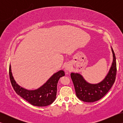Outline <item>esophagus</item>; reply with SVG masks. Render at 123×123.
Masks as SVG:
<instances>
[{
    "label": "esophagus",
    "mask_w": 123,
    "mask_h": 123,
    "mask_svg": "<svg viewBox=\"0 0 123 123\" xmlns=\"http://www.w3.org/2000/svg\"><path fill=\"white\" fill-rule=\"evenodd\" d=\"M72 69V65L70 63H67L66 66H65V69H66V71H70Z\"/></svg>",
    "instance_id": "34e87169"
}]
</instances>
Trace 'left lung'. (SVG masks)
<instances>
[{"mask_svg": "<svg viewBox=\"0 0 123 123\" xmlns=\"http://www.w3.org/2000/svg\"><path fill=\"white\" fill-rule=\"evenodd\" d=\"M113 62L108 74L103 81L97 84H90L79 74L71 73V78L74 83L75 93L80 100L92 103L100 100L107 93L116 79L117 72L116 57L113 49Z\"/></svg>", "mask_w": 123, "mask_h": 123, "instance_id": "left-lung-1", "label": "left lung"}]
</instances>
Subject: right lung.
Here are the masks:
<instances>
[{
    "instance_id": "1",
    "label": "right lung",
    "mask_w": 123,
    "mask_h": 123,
    "mask_svg": "<svg viewBox=\"0 0 123 123\" xmlns=\"http://www.w3.org/2000/svg\"><path fill=\"white\" fill-rule=\"evenodd\" d=\"M10 80L15 92L31 105L44 107L51 104L56 97L57 83L61 77L64 76L63 70H60L54 74L45 84L35 90H27L17 84L13 78L11 66H9Z\"/></svg>"
}]
</instances>
